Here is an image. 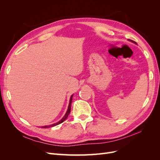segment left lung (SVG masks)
Wrapping results in <instances>:
<instances>
[{
	"mask_svg": "<svg viewBox=\"0 0 160 160\" xmlns=\"http://www.w3.org/2000/svg\"><path fill=\"white\" fill-rule=\"evenodd\" d=\"M131 41H132V40H131ZM132 42H135V43H136V42H135V41H132Z\"/></svg>",
	"mask_w": 160,
	"mask_h": 160,
	"instance_id": "left-lung-1",
	"label": "left lung"
}]
</instances>
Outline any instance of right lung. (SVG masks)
Masks as SVG:
<instances>
[{"mask_svg":"<svg viewBox=\"0 0 160 160\" xmlns=\"http://www.w3.org/2000/svg\"><path fill=\"white\" fill-rule=\"evenodd\" d=\"M72 95H71V98H70V101H69V108H68V109H67V113H66V114L65 115L64 117L62 118V119L61 120H60L59 122H57V123H54V124L50 125H46V126H42V127H41L42 128H48L54 127V126H55V125H59V124H60V123H62V122H64V121H65V119L67 118V117H68V115H69V113H70V112H71V103H72Z\"/></svg>","mask_w":160,"mask_h":160,"instance_id":"add662e5","label":"right lung"}]
</instances>
